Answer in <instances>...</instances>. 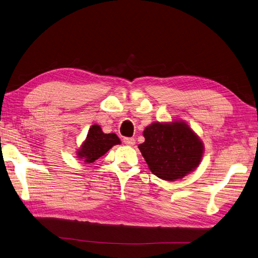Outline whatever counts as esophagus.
<instances>
[{
  "label": "esophagus",
  "instance_id": "esophagus-1",
  "mask_svg": "<svg viewBox=\"0 0 258 258\" xmlns=\"http://www.w3.org/2000/svg\"><path fill=\"white\" fill-rule=\"evenodd\" d=\"M124 143L128 146H133L134 144H136V140H134L133 138H125Z\"/></svg>",
  "mask_w": 258,
  "mask_h": 258
}]
</instances>
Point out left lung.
<instances>
[{"mask_svg": "<svg viewBox=\"0 0 258 258\" xmlns=\"http://www.w3.org/2000/svg\"><path fill=\"white\" fill-rule=\"evenodd\" d=\"M143 136L145 142L139 149L151 172L159 178H182L202 162L204 143L186 121H155L145 128Z\"/></svg>", "mask_w": 258, "mask_h": 258, "instance_id": "obj_1", "label": "left lung"}]
</instances>
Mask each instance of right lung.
Here are the masks:
<instances>
[{"label":"right lung","instance_id":"obj_1","mask_svg":"<svg viewBox=\"0 0 258 258\" xmlns=\"http://www.w3.org/2000/svg\"><path fill=\"white\" fill-rule=\"evenodd\" d=\"M120 141L115 133H104L101 126L92 125L87 133V138L77 151V155L86 164H91L103 156L114 145Z\"/></svg>","mask_w":258,"mask_h":258}]
</instances>
